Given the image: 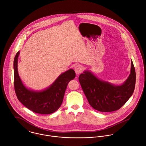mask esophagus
<instances>
[{
    "label": "esophagus",
    "mask_w": 146,
    "mask_h": 146,
    "mask_svg": "<svg viewBox=\"0 0 146 146\" xmlns=\"http://www.w3.org/2000/svg\"><path fill=\"white\" fill-rule=\"evenodd\" d=\"M74 70L76 73V74H80L82 70H83V67L81 65H77L74 67Z\"/></svg>",
    "instance_id": "esophagus-1"
}]
</instances>
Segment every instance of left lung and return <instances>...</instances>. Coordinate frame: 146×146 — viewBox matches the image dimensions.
Segmentation results:
<instances>
[{
  "instance_id": "obj_1",
  "label": "left lung",
  "mask_w": 146,
  "mask_h": 146,
  "mask_svg": "<svg viewBox=\"0 0 146 146\" xmlns=\"http://www.w3.org/2000/svg\"><path fill=\"white\" fill-rule=\"evenodd\" d=\"M127 80L121 85H115L97 77L91 71L85 70L78 78L81 88L90 105L101 112H111L119 109L133 95L136 73L133 61Z\"/></svg>"
}]
</instances>
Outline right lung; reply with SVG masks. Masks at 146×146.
<instances>
[{"label": "right lung", "mask_w": 146, "mask_h": 146, "mask_svg": "<svg viewBox=\"0 0 146 146\" xmlns=\"http://www.w3.org/2000/svg\"><path fill=\"white\" fill-rule=\"evenodd\" d=\"M17 52L13 61L14 88L19 101L30 110L38 114H49L55 112L61 106L68 83L76 77L73 69L61 73L48 88L41 90H35L26 87L21 80L17 70Z\"/></svg>", "instance_id": "1"}]
</instances>
